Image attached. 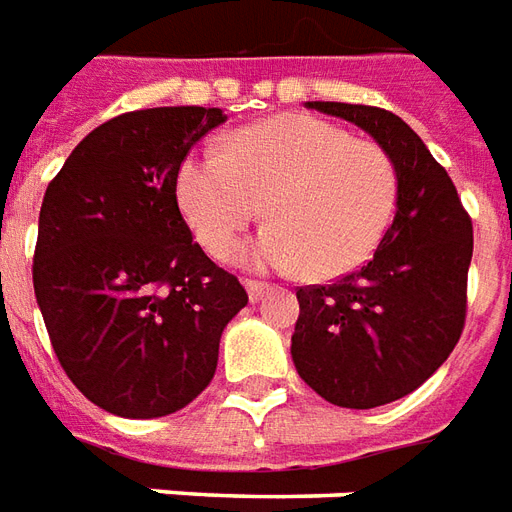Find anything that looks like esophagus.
Masks as SVG:
<instances>
[{
    "label": "esophagus",
    "instance_id": "34e87169",
    "mask_svg": "<svg viewBox=\"0 0 512 512\" xmlns=\"http://www.w3.org/2000/svg\"><path fill=\"white\" fill-rule=\"evenodd\" d=\"M244 287H246V293H249V301H252V304L263 301V298L268 295V290H271V287L263 285V282H252V279H249V282H244Z\"/></svg>",
    "mask_w": 512,
    "mask_h": 512
}]
</instances>
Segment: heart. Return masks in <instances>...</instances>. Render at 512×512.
Here are the masks:
<instances>
[{"mask_svg": "<svg viewBox=\"0 0 512 512\" xmlns=\"http://www.w3.org/2000/svg\"><path fill=\"white\" fill-rule=\"evenodd\" d=\"M396 165L372 140L314 116H274L233 132L225 151H192L176 170L181 217L225 260L266 206V227L238 260L255 271L333 279L369 260L396 206Z\"/></svg>", "mask_w": 512, "mask_h": 512, "instance_id": "heart-1", "label": "heart"}]
</instances>
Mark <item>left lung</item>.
I'll return each instance as SVG.
<instances>
[{
  "instance_id": "left-lung-1",
  "label": "left lung",
  "mask_w": 512,
  "mask_h": 512,
  "mask_svg": "<svg viewBox=\"0 0 512 512\" xmlns=\"http://www.w3.org/2000/svg\"><path fill=\"white\" fill-rule=\"evenodd\" d=\"M369 132L396 165V214L374 257L331 285L298 290L295 372L325 401L372 410L407 396L456 347L467 314L472 222L453 181L396 113L306 102Z\"/></svg>"
}]
</instances>
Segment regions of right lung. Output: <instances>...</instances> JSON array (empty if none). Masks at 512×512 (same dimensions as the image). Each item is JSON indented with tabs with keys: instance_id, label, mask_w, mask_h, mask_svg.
Returning <instances> with one entry per match:
<instances>
[{
	"instance_id": "right-lung-1",
	"label": "right lung",
	"mask_w": 512,
	"mask_h": 512,
	"mask_svg": "<svg viewBox=\"0 0 512 512\" xmlns=\"http://www.w3.org/2000/svg\"><path fill=\"white\" fill-rule=\"evenodd\" d=\"M225 119L198 105L121 113L45 189L34 298L67 377L119 418H162L198 399L225 325L249 301L176 203L179 162Z\"/></svg>"
}]
</instances>
